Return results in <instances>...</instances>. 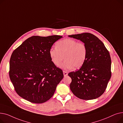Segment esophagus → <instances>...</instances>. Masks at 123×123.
I'll list each match as a JSON object with an SVG mask.
<instances>
[{"mask_svg":"<svg viewBox=\"0 0 123 123\" xmlns=\"http://www.w3.org/2000/svg\"><path fill=\"white\" fill-rule=\"evenodd\" d=\"M63 74H64V76L66 77V76H67L68 75V72H67L65 71H63Z\"/></svg>","mask_w":123,"mask_h":123,"instance_id":"obj_1","label":"esophagus"}]
</instances>
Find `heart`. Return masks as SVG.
<instances>
[{
  "instance_id": "obj_1",
  "label": "heart",
  "mask_w": 123,
  "mask_h": 123,
  "mask_svg": "<svg viewBox=\"0 0 123 123\" xmlns=\"http://www.w3.org/2000/svg\"><path fill=\"white\" fill-rule=\"evenodd\" d=\"M86 45L82 42H78L72 38H65L57 42L56 47L49 50L51 60L56 66L60 65L62 61H65L61 67L69 70L75 67L78 69L85 63L87 56Z\"/></svg>"
}]
</instances>
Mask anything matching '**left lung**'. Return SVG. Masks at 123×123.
Listing matches in <instances>:
<instances>
[{
  "mask_svg": "<svg viewBox=\"0 0 123 123\" xmlns=\"http://www.w3.org/2000/svg\"><path fill=\"white\" fill-rule=\"evenodd\" d=\"M84 43L87 48L86 61L81 68L68 75L70 88L81 99L97 98L104 93L111 77V59L109 51L99 39L90 33L69 35Z\"/></svg>",
  "mask_w": 123,
  "mask_h": 123,
  "instance_id": "1",
  "label": "left lung"
}]
</instances>
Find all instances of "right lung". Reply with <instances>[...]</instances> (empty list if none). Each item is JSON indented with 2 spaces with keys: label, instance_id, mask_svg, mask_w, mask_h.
I'll return each mask as SVG.
<instances>
[{
  "label": "right lung",
  "instance_id": "1",
  "mask_svg": "<svg viewBox=\"0 0 123 123\" xmlns=\"http://www.w3.org/2000/svg\"><path fill=\"white\" fill-rule=\"evenodd\" d=\"M62 36H33L13 52L9 75L17 94L31 103L49 100L63 79L62 70L52 62L49 50Z\"/></svg>",
  "mask_w": 123,
  "mask_h": 123
}]
</instances>
